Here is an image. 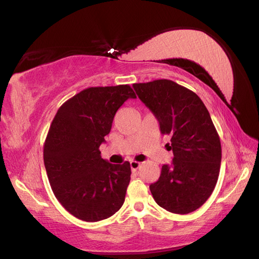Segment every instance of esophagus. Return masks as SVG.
<instances>
[{"label":"esophagus","mask_w":259,"mask_h":259,"mask_svg":"<svg viewBox=\"0 0 259 259\" xmlns=\"http://www.w3.org/2000/svg\"><path fill=\"white\" fill-rule=\"evenodd\" d=\"M141 166V163L136 162V161H131V168L132 171H137Z\"/></svg>","instance_id":"esophagus-1"}]
</instances>
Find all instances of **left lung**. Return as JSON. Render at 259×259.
I'll use <instances>...</instances> for the list:
<instances>
[{
	"mask_svg": "<svg viewBox=\"0 0 259 259\" xmlns=\"http://www.w3.org/2000/svg\"><path fill=\"white\" fill-rule=\"evenodd\" d=\"M134 91L154 114L163 135L171 137L170 165L150 190L156 203L186 214L207 201L218 181L221 144L207 107L196 93L167 79L134 83Z\"/></svg>",
	"mask_w": 259,
	"mask_h": 259,
	"instance_id": "8db88e82",
	"label": "left lung"
}]
</instances>
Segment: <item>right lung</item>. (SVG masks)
Returning <instances> with one entry per match:
<instances>
[{"mask_svg":"<svg viewBox=\"0 0 259 259\" xmlns=\"http://www.w3.org/2000/svg\"><path fill=\"white\" fill-rule=\"evenodd\" d=\"M128 98V85L91 87L62 104L50 125L44 161L58 201L76 218L95 223L122 207L131 181L130 162L112 164L99 146L114 116Z\"/></svg>","mask_w":259,"mask_h":259,"instance_id":"add662e5","label":"right lung"}]
</instances>
